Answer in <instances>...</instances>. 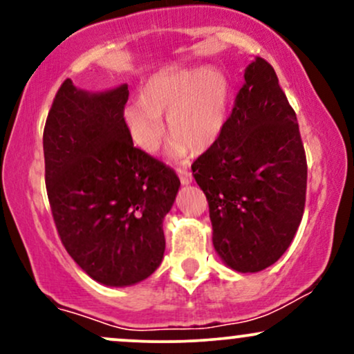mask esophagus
I'll list each match as a JSON object with an SVG mask.
<instances>
[{"instance_id":"34e87169","label":"esophagus","mask_w":354,"mask_h":354,"mask_svg":"<svg viewBox=\"0 0 354 354\" xmlns=\"http://www.w3.org/2000/svg\"><path fill=\"white\" fill-rule=\"evenodd\" d=\"M178 176H180L183 185H189V183L193 181V174H191V171H188L186 168H178Z\"/></svg>"}]
</instances>
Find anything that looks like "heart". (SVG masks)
I'll list each match as a JSON object with an SVG mask.
<instances>
[{
    "mask_svg": "<svg viewBox=\"0 0 354 354\" xmlns=\"http://www.w3.org/2000/svg\"><path fill=\"white\" fill-rule=\"evenodd\" d=\"M230 83L209 66L166 68L154 73L141 88L140 101L124 109V123L135 145L154 154L166 136L163 115L173 135V151L209 149L228 120Z\"/></svg>",
    "mask_w": 354,
    "mask_h": 354,
    "instance_id": "1",
    "label": "heart"
}]
</instances>
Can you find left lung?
Wrapping results in <instances>:
<instances>
[{
  "label": "left lung",
  "instance_id": "obj_1",
  "mask_svg": "<svg viewBox=\"0 0 354 354\" xmlns=\"http://www.w3.org/2000/svg\"><path fill=\"white\" fill-rule=\"evenodd\" d=\"M191 169L223 261L239 273L278 261L301 223L308 165L296 113L268 61L246 68L221 136Z\"/></svg>",
  "mask_w": 354,
  "mask_h": 354
}]
</instances>
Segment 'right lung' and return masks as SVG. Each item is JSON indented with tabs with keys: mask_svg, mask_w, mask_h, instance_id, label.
Wrapping results in <instances>:
<instances>
[{
	"mask_svg": "<svg viewBox=\"0 0 354 354\" xmlns=\"http://www.w3.org/2000/svg\"><path fill=\"white\" fill-rule=\"evenodd\" d=\"M128 86L104 93L63 81L43 133L44 181L61 243L106 286L143 281L165 253L163 219L180 178L136 148L124 123Z\"/></svg>",
	"mask_w": 354,
	"mask_h": 354,
	"instance_id": "right-lung-1",
	"label": "right lung"
}]
</instances>
